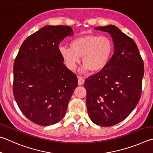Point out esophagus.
I'll return each instance as SVG.
<instances>
[{"label":"esophagus","mask_w":153,"mask_h":153,"mask_svg":"<svg viewBox=\"0 0 153 153\" xmlns=\"http://www.w3.org/2000/svg\"><path fill=\"white\" fill-rule=\"evenodd\" d=\"M85 82V80L82 76H78V84L79 85H83Z\"/></svg>","instance_id":"esophagus-1"}]
</instances>
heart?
Segmentation results:
<instances>
[{"label": "heart", "instance_id": "b5f03b06", "mask_svg": "<svg viewBox=\"0 0 153 153\" xmlns=\"http://www.w3.org/2000/svg\"><path fill=\"white\" fill-rule=\"evenodd\" d=\"M70 46H60L59 51L71 71L76 69L82 57L84 71L100 72L108 65L114 52V43L105 36L87 35L77 37L72 40Z\"/></svg>", "mask_w": 153, "mask_h": 153}]
</instances>
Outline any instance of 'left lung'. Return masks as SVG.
<instances>
[{
	"mask_svg": "<svg viewBox=\"0 0 153 153\" xmlns=\"http://www.w3.org/2000/svg\"><path fill=\"white\" fill-rule=\"evenodd\" d=\"M110 34L114 52L103 71L85 82L87 108L94 124L111 126L129 116L137 105L144 68L134 41L113 25L95 27Z\"/></svg>",
	"mask_w": 153,
	"mask_h": 153,
	"instance_id": "obj_1",
	"label": "left lung"
}]
</instances>
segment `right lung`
<instances>
[{"label":"right lung","instance_id":"right-lung-1","mask_svg":"<svg viewBox=\"0 0 153 153\" xmlns=\"http://www.w3.org/2000/svg\"><path fill=\"white\" fill-rule=\"evenodd\" d=\"M74 35L66 25H46L21 45L13 66V95L30 121L50 126L61 121L78 79L64 65L59 44Z\"/></svg>","mask_w":153,"mask_h":153}]
</instances>
